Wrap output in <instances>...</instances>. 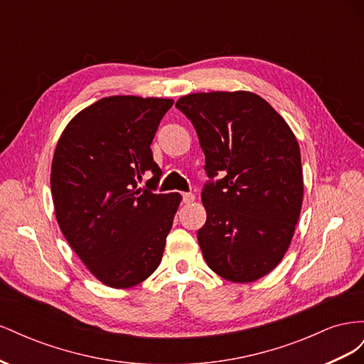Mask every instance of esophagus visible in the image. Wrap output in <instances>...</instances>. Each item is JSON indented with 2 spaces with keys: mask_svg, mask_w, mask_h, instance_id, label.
I'll return each mask as SVG.
<instances>
[{
  "mask_svg": "<svg viewBox=\"0 0 364 364\" xmlns=\"http://www.w3.org/2000/svg\"><path fill=\"white\" fill-rule=\"evenodd\" d=\"M194 199H196V196L193 193H182L183 203H191V202H194Z\"/></svg>",
  "mask_w": 364,
  "mask_h": 364,
  "instance_id": "esophagus-1",
  "label": "esophagus"
}]
</instances>
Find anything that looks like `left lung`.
Returning <instances> with one entry per match:
<instances>
[{"instance_id": "obj_1", "label": "left lung", "mask_w": 364, "mask_h": 364, "mask_svg": "<svg viewBox=\"0 0 364 364\" xmlns=\"http://www.w3.org/2000/svg\"><path fill=\"white\" fill-rule=\"evenodd\" d=\"M205 153L206 223L197 240L206 264L230 282L266 277L284 258L304 199L301 150L285 119L249 91L181 97Z\"/></svg>"}]
</instances>
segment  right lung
Segmentation results:
<instances>
[{
	"label": "right lung",
	"mask_w": 364,
	"mask_h": 364,
	"mask_svg": "<svg viewBox=\"0 0 364 364\" xmlns=\"http://www.w3.org/2000/svg\"><path fill=\"white\" fill-rule=\"evenodd\" d=\"M171 98L105 97L65 127L51 164L59 228L94 277L112 289L146 281L162 259L179 193L155 194L150 144ZM147 171L151 188H136Z\"/></svg>",
	"instance_id": "1"
}]
</instances>
